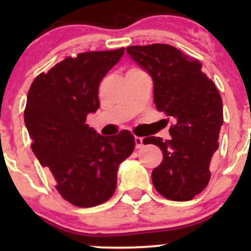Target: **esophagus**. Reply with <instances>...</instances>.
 I'll return each instance as SVG.
<instances>
[{"instance_id":"34e87169","label":"esophagus","mask_w":251,"mask_h":251,"mask_svg":"<svg viewBox=\"0 0 251 251\" xmlns=\"http://www.w3.org/2000/svg\"><path fill=\"white\" fill-rule=\"evenodd\" d=\"M134 142H135V148L137 149H142L144 146V138L142 137H134Z\"/></svg>"}]
</instances>
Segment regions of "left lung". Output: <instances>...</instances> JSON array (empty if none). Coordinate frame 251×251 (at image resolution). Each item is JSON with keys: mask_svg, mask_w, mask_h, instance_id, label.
<instances>
[{"mask_svg": "<svg viewBox=\"0 0 251 251\" xmlns=\"http://www.w3.org/2000/svg\"><path fill=\"white\" fill-rule=\"evenodd\" d=\"M131 59L153 81L155 107L174 118L171 139L148 137L163 152V162L152 171L155 190L171 201H190L210 180V162L218 149L223 125V103L215 83L177 48L154 43L126 48Z\"/></svg>", "mask_w": 251, "mask_h": 251, "instance_id": "obj_1", "label": "left lung"}]
</instances>
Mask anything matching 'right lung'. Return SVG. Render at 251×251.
<instances>
[{
	"label": "right lung",
	"mask_w": 251,
	"mask_h": 251,
	"mask_svg": "<svg viewBox=\"0 0 251 251\" xmlns=\"http://www.w3.org/2000/svg\"><path fill=\"white\" fill-rule=\"evenodd\" d=\"M124 48L66 57L31 83L25 124L31 150L50 169L59 194L81 208L99 205L117 188L120 163L133 152L129 131L105 137L86 124L99 108L101 80L119 62Z\"/></svg>",
	"instance_id": "add662e5"
}]
</instances>
